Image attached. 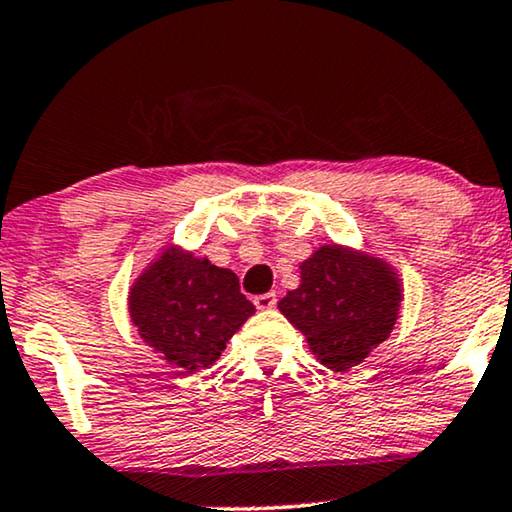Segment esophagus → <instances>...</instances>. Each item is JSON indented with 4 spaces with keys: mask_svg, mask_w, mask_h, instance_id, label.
I'll return each instance as SVG.
<instances>
[{
    "mask_svg": "<svg viewBox=\"0 0 512 512\" xmlns=\"http://www.w3.org/2000/svg\"><path fill=\"white\" fill-rule=\"evenodd\" d=\"M254 305L258 310H272L277 305V293H261V296L254 298Z\"/></svg>",
    "mask_w": 512,
    "mask_h": 512,
    "instance_id": "34e87169",
    "label": "esophagus"
}]
</instances>
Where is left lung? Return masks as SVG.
<instances>
[{
  "mask_svg": "<svg viewBox=\"0 0 512 512\" xmlns=\"http://www.w3.org/2000/svg\"><path fill=\"white\" fill-rule=\"evenodd\" d=\"M403 289L382 258L324 244L300 263V286L279 300V312L305 335L331 370H349L389 338Z\"/></svg>",
  "mask_w": 512,
  "mask_h": 512,
  "instance_id": "left-lung-1",
  "label": "left lung"
}]
</instances>
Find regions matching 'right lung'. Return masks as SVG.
Here are the masks:
<instances>
[{
    "label": "right lung",
    "mask_w": 512,
    "mask_h": 512,
    "mask_svg": "<svg viewBox=\"0 0 512 512\" xmlns=\"http://www.w3.org/2000/svg\"><path fill=\"white\" fill-rule=\"evenodd\" d=\"M128 307L139 338L186 373L212 366L256 312L233 270L179 247L163 249L135 279Z\"/></svg>",
    "instance_id": "right-lung-1"
}]
</instances>
